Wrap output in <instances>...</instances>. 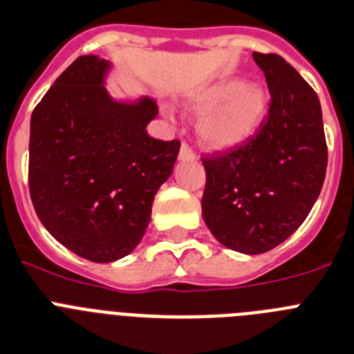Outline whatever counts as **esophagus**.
Returning a JSON list of instances; mask_svg holds the SVG:
<instances>
[{
  "label": "esophagus",
  "instance_id": "obj_1",
  "mask_svg": "<svg viewBox=\"0 0 354 354\" xmlns=\"http://www.w3.org/2000/svg\"><path fill=\"white\" fill-rule=\"evenodd\" d=\"M196 158V155H194V151H192V149H190V146L189 144H181V147H180V160H194Z\"/></svg>",
  "mask_w": 354,
  "mask_h": 354
}]
</instances>
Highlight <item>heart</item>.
I'll list each match as a JSON object with an SVG mask.
<instances>
[{
    "mask_svg": "<svg viewBox=\"0 0 354 354\" xmlns=\"http://www.w3.org/2000/svg\"><path fill=\"white\" fill-rule=\"evenodd\" d=\"M190 106L203 112L198 122L201 142L210 149H230L257 133L269 110V96L260 85L224 78L199 88Z\"/></svg>",
    "mask_w": 354,
    "mask_h": 354,
    "instance_id": "heart-1",
    "label": "heart"
}]
</instances>
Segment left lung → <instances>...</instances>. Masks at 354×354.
<instances>
[{"label":"left lung","mask_w":354,"mask_h":354,"mask_svg":"<svg viewBox=\"0 0 354 354\" xmlns=\"http://www.w3.org/2000/svg\"><path fill=\"white\" fill-rule=\"evenodd\" d=\"M253 58L270 92L266 121L242 146L203 158V219L221 244L244 254L266 253L299 228L328 165L315 91L279 55Z\"/></svg>","instance_id":"1"}]
</instances>
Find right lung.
Instances as JSON below:
<instances>
[{
    "label": "right lung",
    "mask_w": 354,
    "mask_h": 354,
    "mask_svg": "<svg viewBox=\"0 0 354 354\" xmlns=\"http://www.w3.org/2000/svg\"><path fill=\"white\" fill-rule=\"evenodd\" d=\"M110 67L96 55L76 58L30 121L33 208L60 244L97 263L137 248L180 151V140L147 135V122L158 113L155 100L110 96Z\"/></svg>",
    "instance_id": "right-lung-1"
}]
</instances>
